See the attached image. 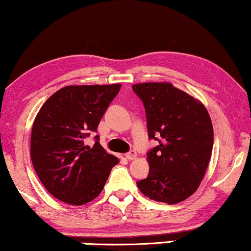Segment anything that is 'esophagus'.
<instances>
[{"instance_id":"1","label":"esophagus","mask_w":251,"mask_h":251,"mask_svg":"<svg viewBox=\"0 0 251 251\" xmlns=\"http://www.w3.org/2000/svg\"><path fill=\"white\" fill-rule=\"evenodd\" d=\"M126 159H129V160L136 159V157H137V153H136V151L131 150V151H129L128 153H126Z\"/></svg>"}]
</instances>
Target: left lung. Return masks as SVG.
<instances>
[{"instance_id": "8db88e82", "label": "left lung", "mask_w": 251, "mask_h": 251, "mask_svg": "<svg viewBox=\"0 0 251 251\" xmlns=\"http://www.w3.org/2000/svg\"><path fill=\"white\" fill-rule=\"evenodd\" d=\"M132 89L144 103L149 137L159 142L148 152L149 175L137 186L158 202H181L200 186L211 159V116L202 102L170 82L135 83Z\"/></svg>"}]
</instances>
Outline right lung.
Listing matches in <instances>:
<instances>
[{
    "mask_svg": "<svg viewBox=\"0 0 251 251\" xmlns=\"http://www.w3.org/2000/svg\"><path fill=\"white\" fill-rule=\"evenodd\" d=\"M121 88L113 85H73L60 88L40 108L31 131L30 154L39 180L50 194L69 205L81 206L103 190L119 158L97 142L85 138Z\"/></svg>",
    "mask_w": 251,
    "mask_h": 251,
    "instance_id": "right-lung-1",
    "label": "right lung"
}]
</instances>
